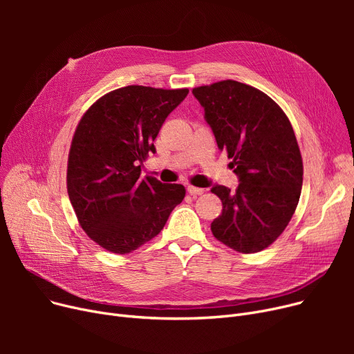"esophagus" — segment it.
Here are the masks:
<instances>
[{
  "instance_id": "obj_1",
  "label": "esophagus",
  "mask_w": 354,
  "mask_h": 354,
  "mask_svg": "<svg viewBox=\"0 0 354 354\" xmlns=\"http://www.w3.org/2000/svg\"><path fill=\"white\" fill-rule=\"evenodd\" d=\"M187 189H188V194H189V195H192V196H195V195H202L203 192H205V189H202V188H196V187H192V185H189V187H188Z\"/></svg>"
}]
</instances>
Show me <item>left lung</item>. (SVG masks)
<instances>
[{
    "label": "left lung",
    "instance_id": "8db88e82",
    "mask_svg": "<svg viewBox=\"0 0 354 354\" xmlns=\"http://www.w3.org/2000/svg\"><path fill=\"white\" fill-rule=\"evenodd\" d=\"M192 93L239 180L236 191L212 187L222 214L211 231L238 252L261 251L286 230L301 194L303 160L292 126L271 97L244 83L224 80Z\"/></svg>",
    "mask_w": 354,
    "mask_h": 354
}]
</instances>
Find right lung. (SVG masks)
I'll list each match as a JSON object with an SVG mask.
<instances>
[{
  "instance_id": "obj_1",
  "label": "right lung",
  "mask_w": 354,
  "mask_h": 354,
  "mask_svg": "<svg viewBox=\"0 0 354 354\" xmlns=\"http://www.w3.org/2000/svg\"><path fill=\"white\" fill-rule=\"evenodd\" d=\"M188 93L127 86L107 93L82 118L68 153L67 192L82 228L104 250H138L185 198L183 185L142 176L140 166Z\"/></svg>"
}]
</instances>
